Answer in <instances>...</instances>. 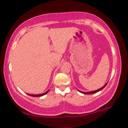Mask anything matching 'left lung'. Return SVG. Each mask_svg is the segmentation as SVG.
Listing matches in <instances>:
<instances>
[{"instance_id":"8db88e82","label":"left lung","mask_w":128,"mask_h":128,"mask_svg":"<svg viewBox=\"0 0 128 128\" xmlns=\"http://www.w3.org/2000/svg\"><path fill=\"white\" fill-rule=\"evenodd\" d=\"M107 84H108V82L106 83L105 85L103 86L102 88H99V89H98V90H94V91H89V92H82V91H80V90H78V89H77L78 90V91H79L80 92H81V93H82V94H94V93H96V92H98V91H100L101 90H102L103 88H104L105 87H106V86L107 85Z\"/></svg>"}]
</instances>
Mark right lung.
Instances as JSON below:
<instances>
[{"instance_id": "add662e5", "label": "right lung", "mask_w": 128, "mask_h": 128, "mask_svg": "<svg viewBox=\"0 0 128 128\" xmlns=\"http://www.w3.org/2000/svg\"><path fill=\"white\" fill-rule=\"evenodd\" d=\"M49 90H48L47 92H44V93L40 94H28V95H29V96H32V97H40V96H44V95L46 94H47Z\"/></svg>"}]
</instances>
